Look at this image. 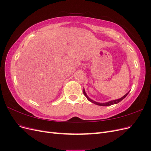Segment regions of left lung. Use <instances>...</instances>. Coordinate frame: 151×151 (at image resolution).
I'll return each instance as SVG.
<instances>
[{
	"mask_svg": "<svg viewBox=\"0 0 151 151\" xmlns=\"http://www.w3.org/2000/svg\"><path fill=\"white\" fill-rule=\"evenodd\" d=\"M83 93H84V94L85 95V96L87 98V99H88L90 102L93 103H94V104H95L99 105V106H111V105H112V104H117V103H118L119 102H120L121 101H122V100H123V99H124V98L127 96L128 95V94L129 93V92H128L126 94H125L124 96H123V97H122V98H119V99H117L111 100V101H109L106 102V103H98V102H97V101H94V100H93V99H91L90 98H89L88 96L87 95V94H86V91H85V90H84V92H83Z\"/></svg>",
	"mask_w": 151,
	"mask_h": 151,
	"instance_id": "obj_1",
	"label": "left lung"
}]
</instances>
